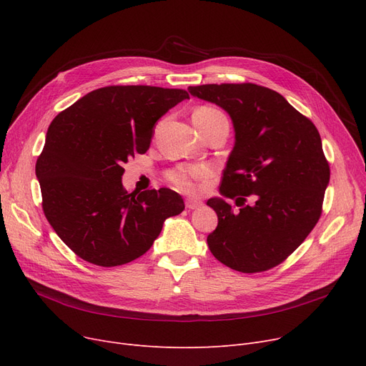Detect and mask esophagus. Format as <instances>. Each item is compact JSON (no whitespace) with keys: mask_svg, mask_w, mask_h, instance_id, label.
I'll return each instance as SVG.
<instances>
[{"mask_svg":"<svg viewBox=\"0 0 366 366\" xmlns=\"http://www.w3.org/2000/svg\"><path fill=\"white\" fill-rule=\"evenodd\" d=\"M185 206H187V209H199L202 206V202L197 199H187Z\"/></svg>","mask_w":366,"mask_h":366,"instance_id":"34e87169","label":"esophagus"}]
</instances>
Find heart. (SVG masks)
I'll return each instance as SVG.
<instances>
[{
  "label": "heart",
  "instance_id": "obj_1",
  "mask_svg": "<svg viewBox=\"0 0 366 366\" xmlns=\"http://www.w3.org/2000/svg\"><path fill=\"white\" fill-rule=\"evenodd\" d=\"M217 120H227L225 115L212 107H200L193 114V122L199 126H206ZM207 175V169L203 166H181L175 170L169 172V181L175 184L178 188L184 191L194 189V182Z\"/></svg>",
  "mask_w": 366,
  "mask_h": 366
}]
</instances>
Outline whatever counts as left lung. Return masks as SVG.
I'll use <instances>...</instances> for the list:
<instances>
[{"label":"left lung","mask_w":366,"mask_h":366,"mask_svg":"<svg viewBox=\"0 0 366 366\" xmlns=\"http://www.w3.org/2000/svg\"><path fill=\"white\" fill-rule=\"evenodd\" d=\"M188 92L221 107L234 127L221 197L207 200L218 215V227L207 236L210 252L236 272L273 268L295 251L320 218L330 184L320 134L272 89L243 83L203 84ZM227 198H234L238 209Z\"/></svg>","instance_id":"8db88e82"}]
</instances>
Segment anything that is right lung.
I'll list each match as a JSON object with an SVG mask.
<instances>
[{"label": "right lung", "instance_id": "add662e5", "mask_svg": "<svg viewBox=\"0 0 366 366\" xmlns=\"http://www.w3.org/2000/svg\"><path fill=\"white\" fill-rule=\"evenodd\" d=\"M189 96L181 89L108 86L93 90L50 123L35 175L43 210L61 240L87 262L127 264L144 255L182 197L169 188L123 187V164L149 148L162 115Z\"/></svg>", "mask_w": 366, "mask_h": 366}]
</instances>
